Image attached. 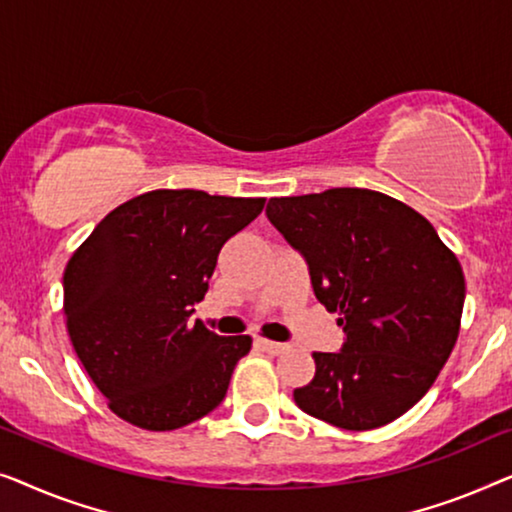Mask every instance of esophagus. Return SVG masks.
Masks as SVG:
<instances>
[{
	"label": "esophagus",
	"mask_w": 512,
	"mask_h": 512,
	"mask_svg": "<svg viewBox=\"0 0 512 512\" xmlns=\"http://www.w3.org/2000/svg\"><path fill=\"white\" fill-rule=\"evenodd\" d=\"M257 345H259V348H262L264 352H269V355H280V352L287 350L285 343L269 341V338H257Z\"/></svg>",
	"instance_id": "34e87169"
}]
</instances>
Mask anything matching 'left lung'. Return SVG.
I'll return each instance as SVG.
<instances>
[{
    "label": "left lung",
    "mask_w": 512,
    "mask_h": 512,
    "mask_svg": "<svg viewBox=\"0 0 512 512\" xmlns=\"http://www.w3.org/2000/svg\"><path fill=\"white\" fill-rule=\"evenodd\" d=\"M266 215L306 257L315 297L345 331L341 352H313L297 406L345 431L394 422L457 343L466 294L457 255L415 208L364 187L273 197Z\"/></svg>",
    "instance_id": "obj_1"
}]
</instances>
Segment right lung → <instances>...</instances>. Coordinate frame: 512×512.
Segmentation results:
<instances>
[{"mask_svg": "<svg viewBox=\"0 0 512 512\" xmlns=\"http://www.w3.org/2000/svg\"><path fill=\"white\" fill-rule=\"evenodd\" d=\"M264 197L150 190L106 215L64 269V318L83 369L120 420L174 431L211 413L250 336L190 322L220 248Z\"/></svg>", "mask_w": 512, "mask_h": 512, "instance_id": "1", "label": "right lung"}]
</instances>
